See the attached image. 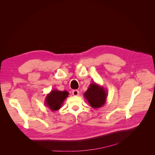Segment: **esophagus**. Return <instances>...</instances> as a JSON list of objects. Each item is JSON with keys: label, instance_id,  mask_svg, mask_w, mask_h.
<instances>
[{"label": "esophagus", "instance_id": "1", "mask_svg": "<svg viewBox=\"0 0 155 155\" xmlns=\"http://www.w3.org/2000/svg\"><path fill=\"white\" fill-rule=\"evenodd\" d=\"M79 94V92L78 90H74V91H72V94L74 96H78Z\"/></svg>", "mask_w": 155, "mask_h": 155}]
</instances>
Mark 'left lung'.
<instances>
[{
    "instance_id": "1",
    "label": "left lung",
    "mask_w": 155,
    "mask_h": 155,
    "mask_svg": "<svg viewBox=\"0 0 155 155\" xmlns=\"http://www.w3.org/2000/svg\"><path fill=\"white\" fill-rule=\"evenodd\" d=\"M108 96L106 89L96 83H92L87 91L84 93V97L94 109L104 106Z\"/></svg>"
}]
</instances>
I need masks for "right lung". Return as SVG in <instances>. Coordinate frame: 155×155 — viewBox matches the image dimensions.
<instances>
[{
	"instance_id": "right-lung-1",
	"label": "right lung",
	"mask_w": 155,
	"mask_h": 155,
	"mask_svg": "<svg viewBox=\"0 0 155 155\" xmlns=\"http://www.w3.org/2000/svg\"><path fill=\"white\" fill-rule=\"evenodd\" d=\"M69 93L67 91H51L45 97V104L51 111L59 110L61 107L64 100L68 96Z\"/></svg>"
}]
</instances>
